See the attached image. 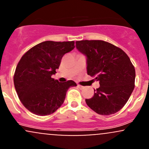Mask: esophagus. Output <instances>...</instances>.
<instances>
[{
	"label": "esophagus",
	"mask_w": 149,
	"mask_h": 149,
	"mask_svg": "<svg viewBox=\"0 0 149 149\" xmlns=\"http://www.w3.org/2000/svg\"><path fill=\"white\" fill-rule=\"evenodd\" d=\"M78 87H79L80 89H83L84 88V86H83L81 85H79V84H78Z\"/></svg>",
	"instance_id": "34e87169"
}]
</instances>
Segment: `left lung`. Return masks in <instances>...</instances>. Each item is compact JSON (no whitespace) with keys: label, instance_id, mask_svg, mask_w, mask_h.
<instances>
[{"label":"left lung","instance_id":"obj_1","mask_svg":"<svg viewBox=\"0 0 149 149\" xmlns=\"http://www.w3.org/2000/svg\"><path fill=\"white\" fill-rule=\"evenodd\" d=\"M76 47L86 56L88 75L100 84L93 96L86 99V104L100 115L118 112L135 86V68L129 57L120 48L103 40H79Z\"/></svg>","mask_w":149,"mask_h":149}]
</instances>
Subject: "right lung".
<instances>
[{"label":"right lung","mask_w":149,"mask_h":149,"mask_svg":"<svg viewBox=\"0 0 149 149\" xmlns=\"http://www.w3.org/2000/svg\"><path fill=\"white\" fill-rule=\"evenodd\" d=\"M74 41L47 40L29 50L18 62L13 76L20 101L33 113L48 116L63 103L73 81L61 83L51 78L59 68L63 56L75 48Z\"/></svg>","instance_id":"right-lung-1"}]
</instances>
